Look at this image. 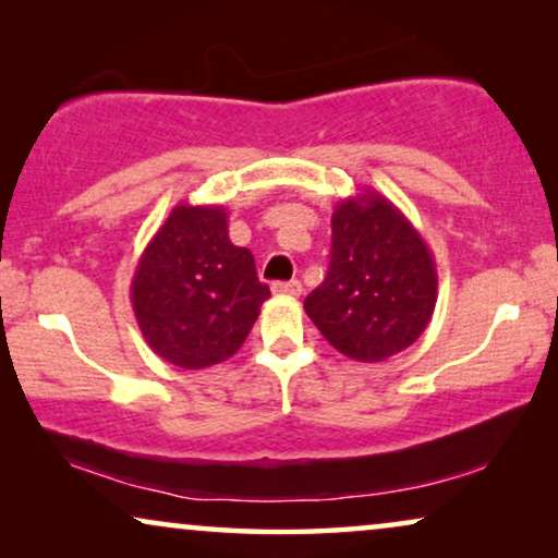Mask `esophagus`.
<instances>
[{"mask_svg":"<svg viewBox=\"0 0 558 558\" xmlns=\"http://www.w3.org/2000/svg\"><path fill=\"white\" fill-rule=\"evenodd\" d=\"M271 292L279 294V296H300L302 294V284L296 279H292V281H277V284L271 287Z\"/></svg>","mask_w":558,"mask_h":558,"instance_id":"obj_1","label":"esophagus"}]
</instances>
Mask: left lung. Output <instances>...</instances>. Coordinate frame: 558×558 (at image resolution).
<instances>
[{
    "mask_svg": "<svg viewBox=\"0 0 558 558\" xmlns=\"http://www.w3.org/2000/svg\"><path fill=\"white\" fill-rule=\"evenodd\" d=\"M437 266L422 233L376 190L332 213V254L323 284L304 300L325 340L350 361L380 363L432 323Z\"/></svg>",
    "mask_w": 558,
    "mask_h": 558,
    "instance_id": "1",
    "label": "left lung"
}]
</instances>
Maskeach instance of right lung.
<instances>
[{
	"label": "right lung",
	"mask_w": 558,
	"mask_h": 558,
	"mask_svg": "<svg viewBox=\"0 0 558 558\" xmlns=\"http://www.w3.org/2000/svg\"><path fill=\"white\" fill-rule=\"evenodd\" d=\"M269 296L251 251L228 239L223 205H174L132 279L134 317L147 345L187 371L228 361Z\"/></svg>",
	"instance_id": "right-lung-1"
}]
</instances>
